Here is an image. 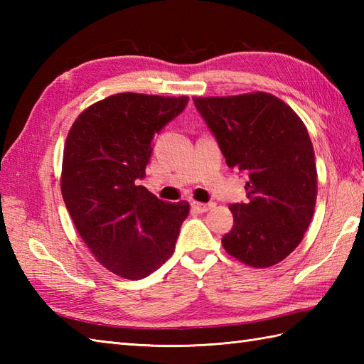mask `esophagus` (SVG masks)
<instances>
[{"label": "esophagus", "mask_w": 364, "mask_h": 364, "mask_svg": "<svg viewBox=\"0 0 364 364\" xmlns=\"http://www.w3.org/2000/svg\"><path fill=\"white\" fill-rule=\"evenodd\" d=\"M191 206L194 208V210L197 213H208L211 210V208H214V203H200V202H192Z\"/></svg>", "instance_id": "obj_1"}]
</instances>
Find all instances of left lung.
<instances>
[{
    "instance_id": "8db88e82",
    "label": "left lung",
    "mask_w": 364,
    "mask_h": 364,
    "mask_svg": "<svg viewBox=\"0 0 364 364\" xmlns=\"http://www.w3.org/2000/svg\"><path fill=\"white\" fill-rule=\"evenodd\" d=\"M228 167L247 176V202L233 203V228L222 237L231 257L270 267L300 244L314 213L318 172L306 127L266 92L194 97Z\"/></svg>"
}]
</instances>
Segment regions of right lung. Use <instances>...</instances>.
I'll return each instance as SVG.
<instances>
[{"label":"right lung","mask_w":364,"mask_h":364,"mask_svg":"<svg viewBox=\"0 0 364 364\" xmlns=\"http://www.w3.org/2000/svg\"><path fill=\"white\" fill-rule=\"evenodd\" d=\"M188 97L123 92L89 106L68 131L60 191L98 262L141 280L172 257L189 203L162 202L137 186L153 137L180 115Z\"/></svg>","instance_id":"add662e5"}]
</instances>
